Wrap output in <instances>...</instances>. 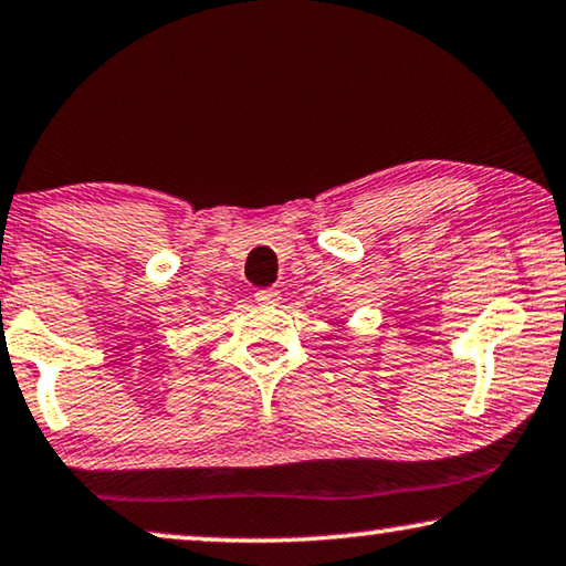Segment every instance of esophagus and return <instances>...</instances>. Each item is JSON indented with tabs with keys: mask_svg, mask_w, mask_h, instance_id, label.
<instances>
[{
	"mask_svg": "<svg viewBox=\"0 0 566 566\" xmlns=\"http://www.w3.org/2000/svg\"><path fill=\"white\" fill-rule=\"evenodd\" d=\"M256 302H261V305H274V302H280V292H276V290H259Z\"/></svg>",
	"mask_w": 566,
	"mask_h": 566,
	"instance_id": "esophagus-1",
	"label": "esophagus"
}]
</instances>
